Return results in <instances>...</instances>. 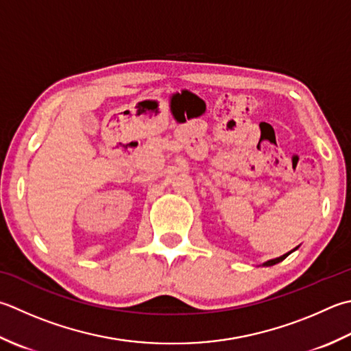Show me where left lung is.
<instances>
[{"label":"left lung","instance_id":"8db88e82","mask_svg":"<svg viewBox=\"0 0 351 351\" xmlns=\"http://www.w3.org/2000/svg\"><path fill=\"white\" fill-rule=\"evenodd\" d=\"M298 250V246L295 250H292V251H289V252H286V254H283V256H280V257H277V258H272V260H267V262H265L262 266H274V265H277V263H280V262H283V260L289 256V254H292L293 251H297Z\"/></svg>","mask_w":351,"mask_h":351}]
</instances>
